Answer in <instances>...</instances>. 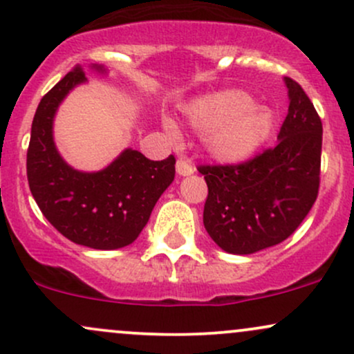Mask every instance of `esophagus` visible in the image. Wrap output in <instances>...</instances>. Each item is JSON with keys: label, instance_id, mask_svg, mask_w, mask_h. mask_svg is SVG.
<instances>
[{"label": "esophagus", "instance_id": "1", "mask_svg": "<svg viewBox=\"0 0 354 354\" xmlns=\"http://www.w3.org/2000/svg\"><path fill=\"white\" fill-rule=\"evenodd\" d=\"M176 173L180 174V176H189V174L194 173V168L188 160L180 158V160L176 161Z\"/></svg>", "mask_w": 354, "mask_h": 354}]
</instances>
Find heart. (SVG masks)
Returning <instances> with one entry per match:
<instances>
[{"mask_svg": "<svg viewBox=\"0 0 354 354\" xmlns=\"http://www.w3.org/2000/svg\"><path fill=\"white\" fill-rule=\"evenodd\" d=\"M186 121L203 135L206 153L219 163L236 165L250 160L273 133V116L245 91L216 93L188 104ZM169 135H176V126L165 120Z\"/></svg>", "mask_w": 354, "mask_h": 354, "instance_id": "heart-1", "label": "heart"}]
</instances>
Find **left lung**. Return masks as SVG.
Listing matches in <instances>:
<instances>
[{
    "instance_id": "left-lung-1",
    "label": "left lung",
    "mask_w": 354,
    "mask_h": 354,
    "mask_svg": "<svg viewBox=\"0 0 354 354\" xmlns=\"http://www.w3.org/2000/svg\"><path fill=\"white\" fill-rule=\"evenodd\" d=\"M288 115L278 145L239 165L200 166L208 185L203 223L226 253L279 245L310 213L319 189L323 124L303 88L284 78Z\"/></svg>"
}]
</instances>
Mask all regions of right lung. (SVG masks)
<instances>
[{
    "label": "right lung",
    "mask_w": 354,
    "mask_h": 354,
    "mask_svg": "<svg viewBox=\"0 0 354 354\" xmlns=\"http://www.w3.org/2000/svg\"><path fill=\"white\" fill-rule=\"evenodd\" d=\"M93 68L106 71L98 64ZM81 83H86V76L76 66L39 101L26 154L28 183L44 218L64 238L93 250H118L140 236L174 180L176 160L169 154L151 161L128 148L101 171L71 168L56 149L53 121L61 101Z\"/></svg>",
    "instance_id": "1"
}]
</instances>
